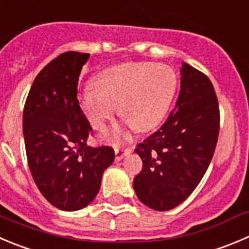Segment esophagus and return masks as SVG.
I'll return each instance as SVG.
<instances>
[{
    "label": "esophagus",
    "mask_w": 249,
    "mask_h": 249,
    "mask_svg": "<svg viewBox=\"0 0 249 249\" xmlns=\"http://www.w3.org/2000/svg\"><path fill=\"white\" fill-rule=\"evenodd\" d=\"M131 153H132L131 148H115V155L117 161H120L121 159H123L124 156H127Z\"/></svg>",
    "instance_id": "esophagus-1"
}]
</instances>
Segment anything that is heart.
<instances>
[{
	"label": "heart",
	"mask_w": 249,
	"mask_h": 249,
	"mask_svg": "<svg viewBox=\"0 0 249 249\" xmlns=\"http://www.w3.org/2000/svg\"><path fill=\"white\" fill-rule=\"evenodd\" d=\"M176 73L170 66L150 62H128L111 66L94 79V87L84 89L79 103L91 126L104 131L120 112L124 124L146 132L161 122L176 90ZM126 128L118 126L108 133L111 141H121Z\"/></svg>",
	"instance_id": "b5f03b06"
}]
</instances>
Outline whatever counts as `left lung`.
Instances as JSON below:
<instances>
[{"label": "left lung", "instance_id": "8db88e82", "mask_svg": "<svg viewBox=\"0 0 249 249\" xmlns=\"http://www.w3.org/2000/svg\"><path fill=\"white\" fill-rule=\"evenodd\" d=\"M216 94L209 78L182 62L176 107L161 128L137 145L143 161L133 188L144 205L158 212L187 199L204 176L220 129Z\"/></svg>", "mask_w": 249, "mask_h": 249}]
</instances>
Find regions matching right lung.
I'll return each instance as SVG.
<instances>
[{
	"instance_id": "right-lung-1",
	"label": "right lung",
	"mask_w": 249,
	"mask_h": 249,
	"mask_svg": "<svg viewBox=\"0 0 249 249\" xmlns=\"http://www.w3.org/2000/svg\"><path fill=\"white\" fill-rule=\"evenodd\" d=\"M89 56L68 51L47 63L33 82L23 112L33 178L45 199L63 212L90 204L115 160L110 146L87 144L91 127L78 103L77 85Z\"/></svg>"
}]
</instances>
